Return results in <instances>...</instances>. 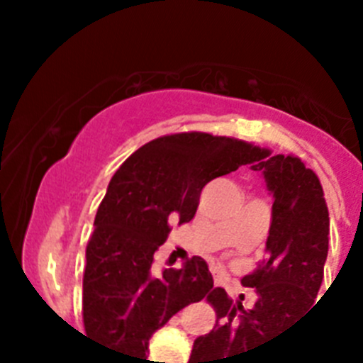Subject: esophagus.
Wrapping results in <instances>:
<instances>
[{"instance_id": "obj_1", "label": "esophagus", "mask_w": 363, "mask_h": 363, "mask_svg": "<svg viewBox=\"0 0 363 363\" xmlns=\"http://www.w3.org/2000/svg\"><path fill=\"white\" fill-rule=\"evenodd\" d=\"M221 284V281H220V278H218V277H214V285H220Z\"/></svg>"}]
</instances>
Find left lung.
Listing matches in <instances>:
<instances>
[{
	"instance_id": "obj_1",
	"label": "left lung",
	"mask_w": 363,
	"mask_h": 363,
	"mask_svg": "<svg viewBox=\"0 0 363 363\" xmlns=\"http://www.w3.org/2000/svg\"><path fill=\"white\" fill-rule=\"evenodd\" d=\"M251 169L264 174L271 191L272 221L256 271L242 278L255 287L256 301L245 309L221 287L207 294L216 325L198 336L189 363H240L238 358L281 335L316 300L329 249V211L318 176L296 156L262 150ZM243 300V296H240Z\"/></svg>"
}]
</instances>
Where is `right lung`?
Wrapping results in <instances>:
<instances>
[{
    "label": "right lung",
    "instance_id": "obj_1",
    "mask_svg": "<svg viewBox=\"0 0 363 363\" xmlns=\"http://www.w3.org/2000/svg\"><path fill=\"white\" fill-rule=\"evenodd\" d=\"M258 154L259 147L236 138L179 133L156 138L121 163L86 243V336L142 363L152 333L213 289L203 258L194 256L156 278L150 274L154 252L165 243L171 223L194 218L211 179L252 163Z\"/></svg>",
    "mask_w": 363,
    "mask_h": 363
}]
</instances>
